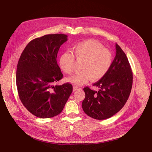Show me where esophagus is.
<instances>
[{"label": "esophagus", "instance_id": "esophagus-1", "mask_svg": "<svg viewBox=\"0 0 152 152\" xmlns=\"http://www.w3.org/2000/svg\"><path fill=\"white\" fill-rule=\"evenodd\" d=\"M81 89V88H79V87H78V86H73V91H76V90H80Z\"/></svg>", "mask_w": 152, "mask_h": 152}]
</instances>
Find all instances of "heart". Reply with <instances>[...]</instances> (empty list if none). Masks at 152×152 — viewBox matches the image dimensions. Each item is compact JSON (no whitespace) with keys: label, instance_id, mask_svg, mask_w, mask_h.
Returning <instances> with one entry per match:
<instances>
[{"label":"heart","instance_id":"obj_1","mask_svg":"<svg viewBox=\"0 0 152 152\" xmlns=\"http://www.w3.org/2000/svg\"><path fill=\"white\" fill-rule=\"evenodd\" d=\"M73 54L69 52L62 53L59 60L61 70L68 75L74 70L75 57L80 65L81 71L66 80L76 86H80L88 82L91 79L95 81L102 78L109 71L113 63V54L110 50L104 49L94 40L87 39L79 42L72 48Z\"/></svg>","mask_w":152,"mask_h":152}]
</instances>
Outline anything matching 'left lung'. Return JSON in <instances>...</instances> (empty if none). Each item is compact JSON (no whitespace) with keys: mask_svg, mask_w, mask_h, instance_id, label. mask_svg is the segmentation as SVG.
I'll return each instance as SVG.
<instances>
[{"mask_svg":"<svg viewBox=\"0 0 152 152\" xmlns=\"http://www.w3.org/2000/svg\"><path fill=\"white\" fill-rule=\"evenodd\" d=\"M116 55L110 69L97 82V91L88 86L83 88L85 97L82 106L85 113L96 120H104L117 113L131 93L133 75L128 59L117 45Z\"/></svg>","mask_w":152,"mask_h":152,"instance_id":"1","label":"left lung"}]
</instances>
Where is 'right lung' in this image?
Wrapping results in <instances>:
<instances>
[{"label":"right lung","mask_w":152,"mask_h":152,"mask_svg":"<svg viewBox=\"0 0 152 152\" xmlns=\"http://www.w3.org/2000/svg\"><path fill=\"white\" fill-rule=\"evenodd\" d=\"M67 35L49 34L31 41L20 57L16 72L19 98L33 115L41 118L59 114L73 91L69 83L55 85L63 75L56 57Z\"/></svg>","instance_id":"right-lung-1"}]
</instances>
